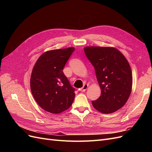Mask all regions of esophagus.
Returning a JSON list of instances; mask_svg holds the SVG:
<instances>
[{
  "mask_svg": "<svg viewBox=\"0 0 152 152\" xmlns=\"http://www.w3.org/2000/svg\"><path fill=\"white\" fill-rule=\"evenodd\" d=\"M87 87H88V84H84V85L83 86V87H82V88L80 89V91H81L82 92H84L86 90H87Z\"/></svg>",
  "mask_w": 152,
  "mask_h": 152,
  "instance_id": "esophagus-1",
  "label": "esophagus"
}]
</instances>
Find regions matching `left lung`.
Returning a JSON list of instances; mask_svg holds the SVG:
<instances>
[{
	"label": "left lung",
	"mask_w": 152,
	"mask_h": 152,
	"mask_svg": "<svg viewBox=\"0 0 152 152\" xmlns=\"http://www.w3.org/2000/svg\"><path fill=\"white\" fill-rule=\"evenodd\" d=\"M84 50L95 69L102 90L99 98L92 101V104L101 113L116 112L126 103L131 93L132 75L129 64L115 48L86 47Z\"/></svg>",
	"instance_id": "8db88e82"
}]
</instances>
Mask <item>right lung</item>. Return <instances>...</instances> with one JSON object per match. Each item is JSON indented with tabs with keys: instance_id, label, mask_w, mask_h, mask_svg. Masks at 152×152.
Listing matches in <instances>:
<instances>
[{
	"instance_id": "right-lung-1",
	"label": "right lung",
	"mask_w": 152,
	"mask_h": 152,
	"mask_svg": "<svg viewBox=\"0 0 152 152\" xmlns=\"http://www.w3.org/2000/svg\"><path fill=\"white\" fill-rule=\"evenodd\" d=\"M74 48L50 50L39 58L32 70L30 88L32 95L43 110L59 113L71 107L75 89L63 70Z\"/></svg>"
}]
</instances>
